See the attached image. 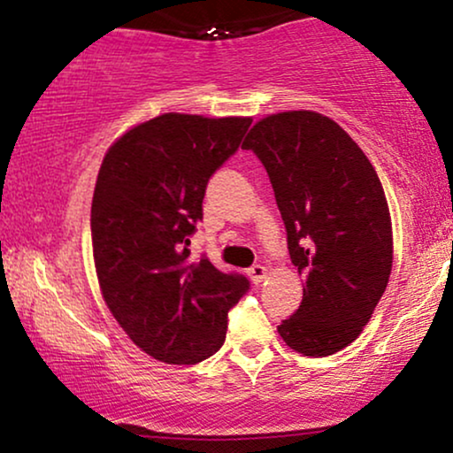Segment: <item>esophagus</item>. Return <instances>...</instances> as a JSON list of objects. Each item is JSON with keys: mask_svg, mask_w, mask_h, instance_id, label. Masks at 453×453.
<instances>
[{"mask_svg": "<svg viewBox=\"0 0 453 453\" xmlns=\"http://www.w3.org/2000/svg\"><path fill=\"white\" fill-rule=\"evenodd\" d=\"M247 274L253 283L259 285L264 280V277H266V266H262V264H253V266L247 270Z\"/></svg>", "mask_w": 453, "mask_h": 453, "instance_id": "34e87169", "label": "esophagus"}]
</instances>
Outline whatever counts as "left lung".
I'll list each match as a JSON object with an SVG mask.
<instances>
[{"instance_id": "1", "label": "left lung", "mask_w": 453, "mask_h": 453, "mask_svg": "<svg viewBox=\"0 0 453 453\" xmlns=\"http://www.w3.org/2000/svg\"><path fill=\"white\" fill-rule=\"evenodd\" d=\"M242 149L266 168L304 277L298 311L279 334L294 351L324 357L360 336L392 273V221L381 180L362 149L319 112L273 114Z\"/></svg>"}]
</instances>
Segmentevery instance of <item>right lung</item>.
I'll list each match as a JSON object with an SVG mask.
<instances>
[{"instance_id": "1", "label": "right lung", "mask_w": 453, "mask_h": 453, "mask_svg": "<svg viewBox=\"0 0 453 453\" xmlns=\"http://www.w3.org/2000/svg\"><path fill=\"white\" fill-rule=\"evenodd\" d=\"M251 119L165 112L108 149L91 204L97 280L108 309L142 351L197 364L219 351L244 274L191 257L211 176L241 147Z\"/></svg>"}]
</instances>
